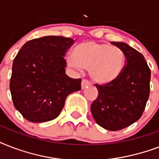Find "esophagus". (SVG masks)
<instances>
[{
	"label": "esophagus",
	"mask_w": 159,
	"mask_h": 159,
	"mask_svg": "<svg viewBox=\"0 0 159 159\" xmlns=\"http://www.w3.org/2000/svg\"><path fill=\"white\" fill-rule=\"evenodd\" d=\"M89 85L90 82H88L87 80L83 79L82 81V85H81V86H82V89H84V88H86V87H87V86H89Z\"/></svg>",
	"instance_id": "obj_1"
}]
</instances>
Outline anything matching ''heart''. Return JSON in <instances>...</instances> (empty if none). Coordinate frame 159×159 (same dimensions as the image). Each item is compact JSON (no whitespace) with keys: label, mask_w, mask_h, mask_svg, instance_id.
Masks as SVG:
<instances>
[{"label":"heart","mask_w":159,"mask_h":159,"mask_svg":"<svg viewBox=\"0 0 159 159\" xmlns=\"http://www.w3.org/2000/svg\"><path fill=\"white\" fill-rule=\"evenodd\" d=\"M66 62L68 67L77 71L88 69L95 83L106 86L114 83L123 75L126 55L117 46L86 41L75 46Z\"/></svg>","instance_id":"heart-1"}]
</instances>
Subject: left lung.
I'll use <instances>...</instances> for the list:
<instances>
[{
	"instance_id": "left-lung-1",
	"label": "left lung",
	"mask_w": 159,
	"mask_h": 159,
	"mask_svg": "<svg viewBox=\"0 0 159 159\" xmlns=\"http://www.w3.org/2000/svg\"><path fill=\"white\" fill-rule=\"evenodd\" d=\"M111 43L125 53V70L112 84L96 85L98 97L91 111L100 126L116 131L134 124L143 115L149 97L151 72L144 57L136 49L122 42Z\"/></svg>"
}]
</instances>
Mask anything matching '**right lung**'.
Instances as JSON below:
<instances>
[{"mask_svg":"<svg viewBox=\"0 0 159 159\" xmlns=\"http://www.w3.org/2000/svg\"><path fill=\"white\" fill-rule=\"evenodd\" d=\"M72 39L44 36L26 42L13 61L10 89L14 106L27 120L42 123L59 116L81 78L65 74L64 56Z\"/></svg>","mask_w":159,"mask_h":159,"instance_id":"add662e5","label":"right lung"}]
</instances>
